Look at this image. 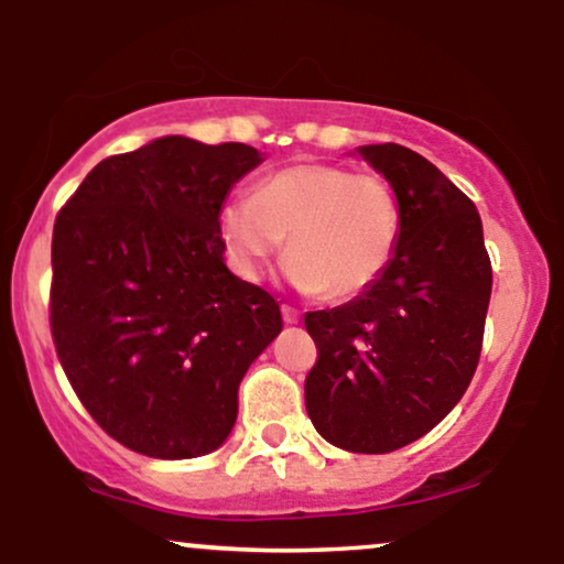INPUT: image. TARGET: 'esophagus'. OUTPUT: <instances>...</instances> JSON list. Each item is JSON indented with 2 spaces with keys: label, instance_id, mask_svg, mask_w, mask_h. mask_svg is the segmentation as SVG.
<instances>
[{
  "label": "esophagus",
  "instance_id": "34e87169",
  "mask_svg": "<svg viewBox=\"0 0 564 564\" xmlns=\"http://www.w3.org/2000/svg\"><path fill=\"white\" fill-rule=\"evenodd\" d=\"M281 315H283V321H286V323H300V310L289 307V304H283Z\"/></svg>",
  "mask_w": 564,
  "mask_h": 564
}]
</instances>
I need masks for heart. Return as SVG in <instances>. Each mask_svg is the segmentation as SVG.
<instances>
[{
    "label": "heart",
    "instance_id": "obj_1",
    "mask_svg": "<svg viewBox=\"0 0 564 564\" xmlns=\"http://www.w3.org/2000/svg\"><path fill=\"white\" fill-rule=\"evenodd\" d=\"M398 196L377 174L336 164H294L232 198L219 212V238L238 275L257 281L289 236L286 278L328 300L366 294L400 243Z\"/></svg>",
    "mask_w": 564,
    "mask_h": 564
}]
</instances>
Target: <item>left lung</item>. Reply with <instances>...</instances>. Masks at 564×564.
<instances>
[{
	"label": "left lung",
	"mask_w": 564,
	"mask_h": 564,
	"mask_svg": "<svg viewBox=\"0 0 564 564\" xmlns=\"http://www.w3.org/2000/svg\"><path fill=\"white\" fill-rule=\"evenodd\" d=\"M358 153L398 196V254L366 294L304 315L318 347L304 405L336 448L390 453L424 437L467 392L494 270L477 206L435 164L394 142Z\"/></svg>",
	"instance_id": "8db88e82"
}]
</instances>
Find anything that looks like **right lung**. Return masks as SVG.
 Returning a JSON list of instances; mask_svg holds the SVG:
<instances>
[{"label":"right lung","instance_id":"obj_1","mask_svg":"<svg viewBox=\"0 0 564 564\" xmlns=\"http://www.w3.org/2000/svg\"><path fill=\"white\" fill-rule=\"evenodd\" d=\"M260 164L243 142L166 134L100 161L55 219L57 358L127 448L170 462L217 451L241 379L281 334L278 302L230 273L219 238L230 187Z\"/></svg>","mask_w":564,"mask_h":564}]
</instances>
